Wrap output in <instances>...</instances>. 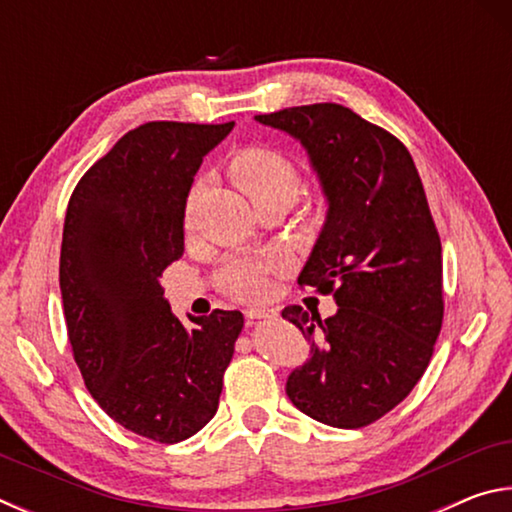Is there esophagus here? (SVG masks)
<instances>
[{
	"label": "esophagus",
	"mask_w": 512,
	"mask_h": 512,
	"mask_svg": "<svg viewBox=\"0 0 512 512\" xmlns=\"http://www.w3.org/2000/svg\"><path fill=\"white\" fill-rule=\"evenodd\" d=\"M244 314H246L248 323H255V320H259V318H271V316H275L277 311H275V309H266V307H250V309L244 311Z\"/></svg>",
	"instance_id": "esophagus-1"
}]
</instances>
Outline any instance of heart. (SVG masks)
I'll return each instance as SVG.
<instances>
[{
  "label": "heart",
  "mask_w": 512,
  "mask_h": 512,
  "mask_svg": "<svg viewBox=\"0 0 512 512\" xmlns=\"http://www.w3.org/2000/svg\"><path fill=\"white\" fill-rule=\"evenodd\" d=\"M230 176L237 187L244 192L250 203L262 205L268 201L291 203L298 198L300 178L293 164L282 153L273 149H255L241 151L230 164ZM198 192L194 189L187 201V219L192 216ZM275 262L264 259H235L223 273L225 291L239 300H259L271 291V271H275Z\"/></svg>",
  "instance_id": "1"
}]
</instances>
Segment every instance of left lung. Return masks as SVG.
I'll use <instances>...</instances> for the list:
<instances>
[{
	"instance_id": "left-lung-1",
	"label": "left lung",
	"mask_w": 512,
	"mask_h": 512,
	"mask_svg": "<svg viewBox=\"0 0 512 512\" xmlns=\"http://www.w3.org/2000/svg\"><path fill=\"white\" fill-rule=\"evenodd\" d=\"M255 121L300 142L327 214L298 282L332 293L334 316L282 309L311 345L287 377L296 409L359 429L395 409L429 366L443 325V259L411 153L339 103Z\"/></svg>"
}]
</instances>
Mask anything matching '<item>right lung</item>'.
Returning a JSON list of instances; mask_svg holds the SVG:
<instances>
[{"mask_svg": "<svg viewBox=\"0 0 512 512\" xmlns=\"http://www.w3.org/2000/svg\"><path fill=\"white\" fill-rule=\"evenodd\" d=\"M235 126L149 121L126 133L69 198L60 293L76 366L121 427L180 443L219 409L241 311L173 316L162 271L185 253L196 171Z\"/></svg>", "mask_w": 512, "mask_h": 512, "instance_id": "obj_1", "label": "right lung"}]
</instances>
